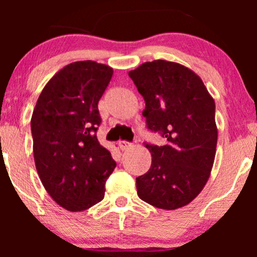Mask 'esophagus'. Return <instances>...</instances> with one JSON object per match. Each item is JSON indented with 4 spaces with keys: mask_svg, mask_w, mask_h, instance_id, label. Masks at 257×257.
Listing matches in <instances>:
<instances>
[{
    "mask_svg": "<svg viewBox=\"0 0 257 257\" xmlns=\"http://www.w3.org/2000/svg\"><path fill=\"white\" fill-rule=\"evenodd\" d=\"M118 147L120 151H126V150H129L132 147V144L128 143V141H124V140H120L118 143Z\"/></svg>",
    "mask_w": 257,
    "mask_h": 257,
    "instance_id": "1",
    "label": "esophagus"
}]
</instances>
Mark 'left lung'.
I'll list each match as a JSON object with an SVG mask.
<instances>
[{"mask_svg": "<svg viewBox=\"0 0 257 257\" xmlns=\"http://www.w3.org/2000/svg\"><path fill=\"white\" fill-rule=\"evenodd\" d=\"M129 77L145 100L147 128L167 139L151 152L149 172L137 178L139 198L175 210L202 192L213 169L217 144L215 101L202 78L184 65L167 60L141 64Z\"/></svg>", "mask_w": 257, "mask_h": 257, "instance_id": "8db88e82", "label": "left lung"}]
</instances>
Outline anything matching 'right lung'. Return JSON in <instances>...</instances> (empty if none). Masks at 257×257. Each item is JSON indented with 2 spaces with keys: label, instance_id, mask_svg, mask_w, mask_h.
Listing matches in <instances>:
<instances>
[{
  "label": "right lung",
  "instance_id": "obj_1",
  "mask_svg": "<svg viewBox=\"0 0 257 257\" xmlns=\"http://www.w3.org/2000/svg\"><path fill=\"white\" fill-rule=\"evenodd\" d=\"M112 75V67L91 60L66 65L44 85L32 112L38 176L54 202L72 213L104 199L116 167L96 138L98 102Z\"/></svg>",
  "mask_w": 257,
  "mask_h": 257
}]
</instances>
